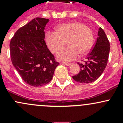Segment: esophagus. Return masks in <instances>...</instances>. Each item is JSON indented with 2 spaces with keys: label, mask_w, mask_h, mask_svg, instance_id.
I'll return each mask as SVG.
<instances>
[{
  "label": "esophagus",
  "mask_w": 123,
  "mask_h": 123,
  "mask_svg": "<svg viewBox=\"0 0 123 123\" xmlns=\"http://www.w3.org/2000/svg\"><path fill=\"white\" fill-rule=\"evenodd\" d=\"M62 64L64 65H66V66H69V65H71V63H67V62H62Z\"/></svg>",
  "instance_id": "esophagus-1"
}]
</instances>
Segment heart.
Here are the masks:
<instances>
[{
    "label": "heart",
    "instance_id": "obj_1",
    "mask_svg": "<svg viewBox=\"0 0 123 123\" xmlns=\"http://www.w3.org/2000/svg\"><path fill=\"white\" fill-rule=\"evenodd\" d=\"M56 32L46 34V42L53 53H57L66 44L69 46L59 52L57 59L69 62L76 59L79 54L85 55L92 49L93 35L90 28L79 22H70L58 25Z\"/></svg>",
    "mask_w": 123,
    "mask_h": 123
}]
</instances>
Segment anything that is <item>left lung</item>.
I'll list each match as a JSON object with an SVG mask.
<instances>
[{"mask_svg": "<svg viewBox=\"0 0 123 123\" xmlns=\"http://www.w3.org/2000/svg\"><path fill=\"white\" fill-rule=\"evenodd\" d=\"M110 50V42L104 31L100 27L96 43L86 58L87 61L85 64L78 63L80 71L73 79L81 83H90L97 80L106 68Z\"/></svg>", "mask_w": 123, "mask_h": 123, "instance_id": "8db88e82", "label": "left lung"}]
</instances>
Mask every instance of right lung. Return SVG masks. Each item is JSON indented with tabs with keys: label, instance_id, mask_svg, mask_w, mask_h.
Returning <instances> with one entry per match:
<instances>
[{
	"label": "right lung",
	"instance_id": "add662e5",
	"mask_svg": "<svg viewBox=\"0 0 123 123\" xmlns=\"http://www.w3.org/2000/svg\"><path fill=\"white\" fill-rule=\"evenodd\" d=\"M49 19L36 18L18 30L10 42L12 64L28 85L42 86L51 81L59 65L44 41Z\"/></svg>",
	"mask_w": 123,
	"mask_h": 123
}]
</instances>
